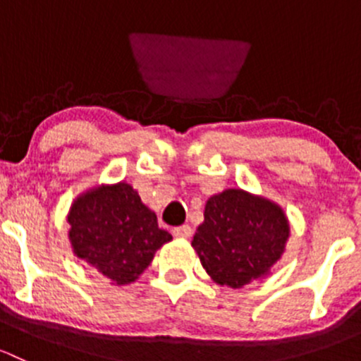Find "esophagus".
<instances>
[{
    "mask_svg": "<svg viewBox=\"0 0 361 361\" xmlns=\"http://www.w3.org/2000/svg\"><path fill=\"white\" fill-rule=\"evenodd\" d=\"M173 234L176 235V238H190L192 227H190V225H181V227H174Z\"/></svg>",
    "mask_w": 361,
    "mask_h": 361,
    "instance_id": "1",
    "label": "esophagus"
}]
</instances>
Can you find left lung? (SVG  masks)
<instances>
[{
    "label": "left lung",
    "mask_w": 361,
    "mask_h": 361,
    "mask_svg": "<svg viewBox=\"0 0 361 361\" xmlns=\"http://www.w3.org/2000/svg\"><path fill=\"white\" fill-rule=\"evenodd\" d=\"M281 207L243 190H225L206 202L194 246L207 274L220 285L241 288L269 274L288 241Z\"/></svg>",
    "instance_id": "left-lung-1"
}]
</instances>
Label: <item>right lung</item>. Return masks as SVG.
I'll use <instances>...</instances> for the list:
<instances>
[{"mask_svg":"<svg viewBox=\"0 0 361 361\" xmlns=\"http://www.w3.org/2000/svg\"><path fill=\"white\" fill-rule=\"evenodd\" d=\"M68 224L76 257L116 285L133 283L154 260L155 251L173 239L159 228L155 213L127 183L96 188L76 199Z\"/></svg>","mask_w":361,"mask_h":361,"instance_id":"right-lung-1","label":"right lung"}]
</instances>
